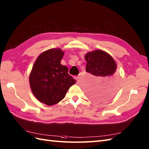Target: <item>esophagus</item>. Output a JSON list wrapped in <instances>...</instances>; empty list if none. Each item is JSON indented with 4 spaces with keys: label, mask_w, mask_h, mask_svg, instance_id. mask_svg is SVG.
Returning a JSON list of instances; mask_svg holds the SVG:
<instances>
[{
    "label": "esophagus",
    "mask_w": 149,
    "mask_h": 149,
    "mask_svg": "<svg viewBox=\"0 0 149 149\" xmlns=\"http://www.w3.org/2000/svg\"><path fill=\"white\" fill-rule=\"evenodd\" d=\"M79 78V75H77V76H75V79L76 80H78Z\"/></svg>",
    "instance_id": "1"
}]
</instances>
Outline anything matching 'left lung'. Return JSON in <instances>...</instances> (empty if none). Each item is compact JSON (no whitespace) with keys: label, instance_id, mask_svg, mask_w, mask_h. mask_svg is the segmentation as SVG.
Listing matches in <instances>:
<instances>
[{"label":"left lung","instance_id":"1","mask_svg":"<svg viewBox=\"0 0 149 149\" xmlns=\"http://www.w3.org/2000/svg\"><path fill=\"white\" fill-rule=\"evenodd\" d=\"M86 61V71L95 76L93 86L88 95L97 102L110 99L115 95L118 86V76L116 74L117 65L108 53L95 50L84 56Z\"/></svg>","mask_w":149,"mask_h":149}]
</instances>
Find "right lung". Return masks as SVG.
<instances>
[{"instance_id": "1", "label": "right lung", "mask_w": 149, "mask_h": 149, "mask_svg": "<svg viewBox=\"0 0 149 149\" xmlns=\"http://www.w3.org/2000/svg\"><path fill=\"white\" fill-rule=\"evenodd\" d=\"M65 52L51 49L38 57L29 75V84L34 97L47 106L58 104L64 99L71 86L76 83L68 74L67 66L61 61Z\"/></svg>"}]
</instances>
